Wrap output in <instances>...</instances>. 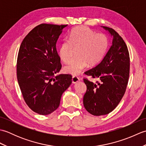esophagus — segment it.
<instances>
[{"label": "esophagus", "instance_id": "1", "mask_svg": "<svg viewBox=\"0 0 146 146\" xmlns=\"http://www.w3.org/2000/svg\"><path fill=\"white\" fill-rule=\"evenodd\" d=\"M80 81V78H78V76H73L72 77V82L73 83H76L77 82H78Z\"/></svg>", "mask_w": 146, "mask_h": 146}]
</instances>
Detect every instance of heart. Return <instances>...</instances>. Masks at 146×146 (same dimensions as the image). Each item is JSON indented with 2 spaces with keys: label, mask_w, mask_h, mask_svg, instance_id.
<instances>
[{
  "label": "heart",
  "mask_w": 146,
  "mask_h": 146,
  "mask_svg": "<svg viewBox=\"0 0 146 146\" xmlns=\"http://www.w3.org/2000/svg\"><path fill=\"white\" fill-rule=\"evenodd\" d=\"M108 46L107 37L102 33H95L87 27H78L71 31L68 41L61 43L58 54L64 63H68L74 49L78 57L64 67V71L77 75L88 64L93 66L99 63L106 52Z\"/></svg>",
  "instance_id": "b5f03b06"
}]
</instances>
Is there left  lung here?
Returning <instances> with one entry per match:
<instances>
[{
  "mask_svg": "<svg viewBox=\"0 0 146 146\" xmlns=\"http://www.w3.org/2000/svg\"><path fill=\"white\" fill-rule=\"evenodd\" d=\"M103 27L113 36L112 44L100 63L85 72L99 81L94 83L83 78L86 85L83 105L96 116L109 113L116 108L124 95L130 72L129 52L125 42L114 29Z\"/></svg>",
  "mask_w": 146,
  "mask_h": 146,
  "instance_id": "1",
  "label": "left lung"
}]
</instances>
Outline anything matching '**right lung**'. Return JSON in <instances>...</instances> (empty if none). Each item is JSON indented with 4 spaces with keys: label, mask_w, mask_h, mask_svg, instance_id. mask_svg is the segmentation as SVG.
Listing matches in <instances>:
<instances>
[{
    "label": "right lung",
    "mask_w": 146,
    "mask_h": 146,
    "mask_svg": "<svg viewBox=\"0 0 146 146\" xmlns=\"http://www.w3.org/2000/svg\"><path fill=\"white\" fill-rule=\"evenodd\" d=\"M68 25L41 24L22 42L17 60V78L26 104L35 112L45 115L60 105L62 94L72 83L70 74H61L56 42Z\"/></svg>",
    "instance_id": "1"
}]
</instances>
